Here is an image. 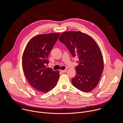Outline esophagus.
Listing matches in <instances>:
<instances>
[{
	"label": "esophagus",
	"instance_id": "34e87169",
	"mask_svg": "<svg viewBox=\"0 0 123 123\" xmlns=\"http://www.w3.org/2000/svg\"><path fill=\"white\" fill-rule=\"evenodd\" d=\"M67 71V69H65V70H61V72H62V73H64V72H66Z\"/></svg>",
	"mask_w": 123,
	"mask_h": 123
}]
</instances>
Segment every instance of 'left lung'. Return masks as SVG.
Listing matches in <instances>:
<instances>
[{
	"mask_svg": "<svg viewBox=\"0 0 123 123\" xmlns=\"http://www.w3.org/2000/svg\"><path fill=\"white\" fill-rule=\"evenodd\" d=\"M72 56L78 58L76 74L71 79L73 86L87 93L97 86L104 68L103 56L96 41L80 31L64 32L59 37Z\"/></svg>",
	"mask_w": 123,
	"mask_h": 123,
	"instance_id": "1",
	"label": "left lung"
}]
</instances>
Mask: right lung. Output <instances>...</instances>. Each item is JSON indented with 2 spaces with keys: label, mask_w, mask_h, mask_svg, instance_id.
<instances>
[{
  "label": "right lung",
  "mask_w": 123,
  "mask_h": 123,
  "mask_svg": "<svg viewBox=\"0 0 123 123\" xmlns=\"http://www.w3.org/2000/svg\"><path fill=\"white\" fill-rule=\"evenodd\" d=\"M60 33L46 34L33 37L26 45L23 55V68L30 86L37 91L46 93L57 85L58 71L47 68L48 55Z\"/></svg>",
  "instance_id": "right-lung-1"
}]
</instances>
